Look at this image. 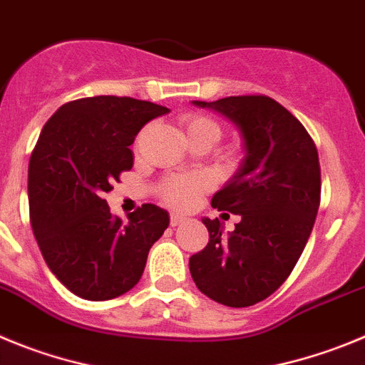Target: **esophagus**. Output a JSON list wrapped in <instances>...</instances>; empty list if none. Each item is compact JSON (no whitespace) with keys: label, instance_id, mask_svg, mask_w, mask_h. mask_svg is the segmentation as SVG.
<instances>
[{"label":"esophagus","instance_id":"esophagus-1","mask_svg":"<svg viewBox=\"0 0 365 365\" xmlns=\"http://www.w3.org/2000/svg\"><path fill=\"white\" fill-rule=\"evenodd\" d=\"M185 216H180V215H173L170 216V225H173V227H178V225H182L183 222H185Z\"/></svg>","mask_w":365,"mask_h":365}]
</instances>
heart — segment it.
<instances>
[{
  "label": "heart",
  "mask_w": 365,
  "mask_h": 365,
  "mask_svg": "<svg viewBox=\"0 0 365 365\" xmlns=\"http://www.w3.org/2000/svg\"><path fill=\"white\" fill-rule=\"evenodd\" d=\"M183 127H185L189 140L202 138L212 145L222 138V127L212 118L203 116V114L185 116L183 118ZM207 187H209V182H207L205 176H170L162 185V198L165 200V203L176 207V209H189L198 202Z\"/></svg>",
  "instance_id": "obj_1"
}]
</instances>
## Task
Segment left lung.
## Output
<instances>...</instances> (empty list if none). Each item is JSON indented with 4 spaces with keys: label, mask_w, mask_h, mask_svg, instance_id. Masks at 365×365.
I'll return each instance as SVG.
<instances>
[{
    "label": "left lung",
    "mask_w": 365,
    "mask_h": 365,
    "mask_svg": "<svg viewBox=\"0 0 365 365\" xmlns=\"http://www.w3.org/2000/svg\"><path fill=\"white\" fill-rule=\"evenodd\" d=\"M192 103L232 121L245 156L211 200L218 211L242 220L227 235L218 218L202 220L209 244L189 258L190 277L211 300L247 307L287 280L309 240L320 205L317 147L300 121L269 96Z\"/></svg>",
    "instance_id": "left-lung-1"
}]
</instances>
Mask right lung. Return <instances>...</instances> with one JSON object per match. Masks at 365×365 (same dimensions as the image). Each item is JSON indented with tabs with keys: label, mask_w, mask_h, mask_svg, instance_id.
<instances>
[{
	"label": "right lung",
	"mask_w": 365,
	"mask_h": 365,
	"mask_svg": "<svg viewBox=\"0 0 365 365\" xmlns=\"http://www.w3.org/2000/svg\"><path fill=\"white\" fill-rule=\"evenodd\" d=\"M167 107L134 98L94 96L56 110L29 162V209L39 251L76 297L101 302L140 282L149 249L169 227V212L138 207L123 223L105 192L133 169L129 145Z\"/></svg>",
	"instance_id": "obj_1"
}]
</instances>
